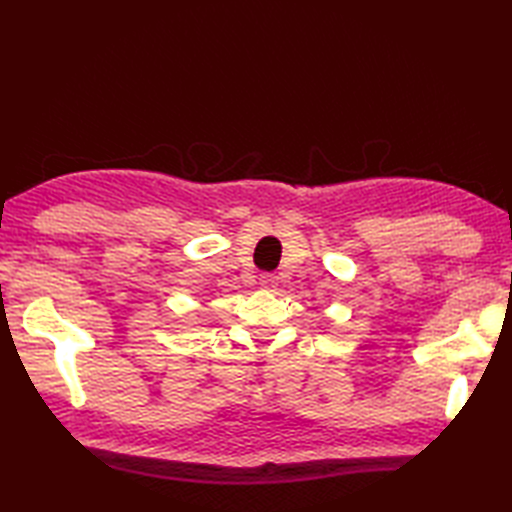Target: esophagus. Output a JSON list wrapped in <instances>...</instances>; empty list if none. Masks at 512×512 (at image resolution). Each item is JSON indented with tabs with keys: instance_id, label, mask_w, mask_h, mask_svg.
<instances>
[{
	"instance_id": "esophagus-1",
	"label": "esophagus",
	"mask_w": 512,
	"mask_h": 512,
	"mask_svg": "<svg viewBox=\"0 0 512 512\" xmlns=\"http://www.w3.org/2000/svg\"><path fill=\"white\" fill-rule=\"evenodd\" d=\"M259 286H262V288H275L277 286V277L273 273H262V275H259Z\"/></svg>"
}]
</instances>
